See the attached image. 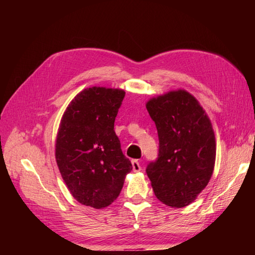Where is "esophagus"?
<instances>
[{"mask_svg": "<svg viewBox=\"0 0 255 255\" xmlns=\"http://www.w3.org/2000/svg\"><path fill=\"white\" fill-rule=\"evenodd\" d=\"M131 164H132L133 172H139L140 170H141V165H140V162L138 160H132Z\"/></svg>", "mask_w": 255, "mask_h": 255, "instance_id": "34e87169", "label": "esophagus"}]
</instances>
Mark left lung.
Returning <instances> with one entry per match:
<instances>
[{
  "label": "left lung",
  "mask_w": 255,
  "mask_h": 255,
  "mask_svg": "<svg viewBox=\"0 0 255 255\" xmlns=\"http://www.w3.org/2000/svg\"><path fill=\"white\" fill-rule=\"evenodd\" d=\"M145 107L159 136L158 159L145 169L154 195L173 208L185 207L213 175V126L198 101L184 90L153 97Z\"/></svg>",
  "instance_id": "obj_1"
}]
</instances>
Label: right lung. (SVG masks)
Instances as JSON below:
<instances>
[{"label":"right lung","instance_id":"right-lung-1","mask_svg":"<svg viewBox=\"0 0 255 255\" xmlns=\"http://www.w3.org/2000/svg\"><path fill=\"white\" fill-rule=\"evenodd\" d=\"M124 97L119 89H85L70 103L59 126V171L72 196L96 209L118 197L125 177L132 170L114 130Z\"/></svg>","mask_w":255,"mask_h":255}]
</instances>
